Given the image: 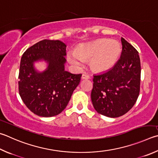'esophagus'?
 <instances>
[{"instance_id":"1","label":"esophagus","mask_w":158,"mask_h":158,"mask_svg":"<svg viewBox=\"0 0 158 158\" xmlns=\"http://www.w3.org/2000/svg\"><path fill=\"white\" fill-rule=\"evenodd\" d=\"M81 79H90V76L86 74H83L81 76Z\"/></svg>"}]
</instances>
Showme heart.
I'll return each instance as SVG.
<instances>
[{
	"instance_id": "1",
	"label": "heart",
	"mask_w": 158,
	"mask_h": 158,
	"mask_svg": "<svg viewBox=\"0 0 158 158\" xmlns=\"http://www.w3.org/2000/svg\"><path fill=\"white\" fill-rule=\"evenodd\" d=\"M121 47L114 40L107 39L83 43L77 46L76 51H70L67 58L72 65L81 68L85 60L90 59L89 65L92 70L97 73L110 69L118 60Z\"/></svg>"
}]
</instances>
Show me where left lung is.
<instances>
[{
    "label": "left lung",
    "instance_id": "obj_1",
    "mask_svg": "<svg viewBox=\"0 0 158 158\" xmlns=\"http://www.w3.org/2000/svg\"><path fill=\"white\" fill-rule=\"evenodd\" d=\"M121 56L113 68L93 76L91 100L97 113L118 117L133 106L139 96L141 77L139 56L135 48L121 39Z\"/></svg>",
    "mask_w": 158,
    "mask_h": 158
}]
</instances>
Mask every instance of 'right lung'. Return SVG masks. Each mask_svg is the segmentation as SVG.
Segmentation results:
<instances>
[{
	"label": "right lung",
	"mask_w": 158,
	"mask_h": 158,
	"mask_svg": "<svg viewBox=\"0 0 158 158\" xmlns=\"http://www.w3.org/2000/svg\"><path fill=\"white\" fill-rule=\"evenodd\" d=\"M66 45L59 40L44 39L23 54L19 75V94L23 102L36 115L48 117L66 108L81 74L65 70ZM44 61L47 68L36 70V62Z\"/></svg>",
	"instance_id": "obj_1"
}]
</instances>
